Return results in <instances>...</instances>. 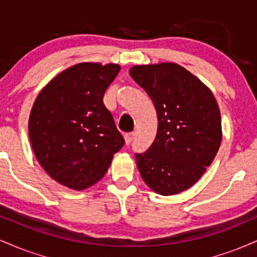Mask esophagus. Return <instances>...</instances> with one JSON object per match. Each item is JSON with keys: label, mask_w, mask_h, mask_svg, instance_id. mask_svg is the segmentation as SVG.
I'll return each instance as SVG.
<instances>
[{"label": "esophagus", "mask_w": 257, "mask_h": 257, "mask_svg": "<svg viewBox=\"0 0 257 257\" xmlns=\"http://www.w3.org/2000/svg\"><path fill=\"white\" fill-rule=\"evenodd\" d=\"M124 139H125L126 145H129V144L133 141V139H134V133H126V134L124 135Z\"/></svg>", "instance_id": "34e87169"}]
</instances>
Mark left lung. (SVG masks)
Masks as SVG:
<instances>
[{
	"label": "left lung",
	"instance_id": "obj_1",
	"mask_svg": "<svg viewBox=\"0 0 257 257\" xmlns=\"http://www.w3.org/2000/svg\"><path fill=\"white\" fill-rule=\"evenodd\" d=\"M129 73L152 99L158 116L155 141L146 152L135 155L141 178L162 196L186 191L219 151L222 131L216 100L178 64L137 65Z\"/></svg>",
	"mask_w": 257,
	"mask_h": 257
}]
</instances>
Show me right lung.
Segmentation results:
<instances>
[{
  "instance_id": "1",
  "label": "right lung",
  "mask_w": 257,
  "mask_h": 257,
  "mask_svg": "<svg viewBox=\"0 0 257 257\" xmlns=\"http://www.w3.org/2000/svg\"><path fill=\"white\" fill-rule=\"evenodd\" d=\"M119 70L117 64L73 65L55 76L35 100L29 118L32 150L59 184L77 191L96 184L124 145L102 101Z\"/></svg>"
}]
</instances>
